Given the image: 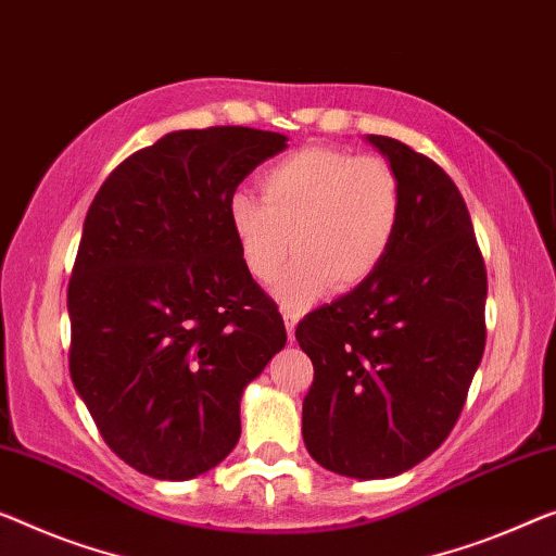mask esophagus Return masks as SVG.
<instances>
[{"label": "esophagus", "instance_id": "obj_1", "mask_svg": "<svg viewBox=\"0 0 556 556\" xmlns=\"http://www.w3.org/2000/svg\"><path fill=\"white\" fill-rule=\"evenodd\" d=\"M296 321H300V312H285V325H287V337L294 339V329H296Z\"/></svg>", "mask_w": 556, "mask_h": 556}]
</instances>
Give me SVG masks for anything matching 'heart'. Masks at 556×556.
Masks as SVG:
<instances>
[{"mask_svg": "<svg viewBox=\"0 0 556 556\" xmlns=\"http://www.w3.org/2000/svg\"><path fill=\"white\" fill-rule=\"evenodd\" d=\"M262 199L231 194L227 217L242 262L256 281H271L289 252L300 254L277 285L287 309L350 292L392 252L404 217V189L382 156L306 147L262 172Z\"/></svg>", "mask_w": 556, "mask_h": 556, "instance_id": "obj_1", "label": "heart"}]
</instances>
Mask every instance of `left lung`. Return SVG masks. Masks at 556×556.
<instances>
[{"label": "left lung", "instance_id": "obj_1", "mask_svg": "<svg viewBox=\"0 0 556 556\" xmlns=\"http://www.w3.org/2000/svg\"><path fill=\"white\" fill-rule=\"evenodd\" d=\"M367 142L402 179L400 235L375 277L306 314L296 342L314 364L306 450L337 475L384 479L457 425L484 354L486 269L450 174L400 139Z\"/></svg>", "mask_w": 556, "mask_h": 556}]
</instances>
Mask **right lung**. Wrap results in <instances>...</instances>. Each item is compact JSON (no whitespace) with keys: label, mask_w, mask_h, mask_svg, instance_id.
<instances>
[{"label":"right lung","mask_w":556,"mask_h":556,"mask_svg":"<svg viewBox=\"0 0 556 556\" xmlns=\"http://www.w3.org/2000/svg\"><path fill=\"white\" fill-rule=\"evenodd\" d=\"M287 149L250 127L181 129L127 156L89 206L66 289L70 375L110 450L185 482L235 450L239 400L287 344L231 235L239 181Z\"/></svg>","instance_id":"obj_1"}]
</instances>
